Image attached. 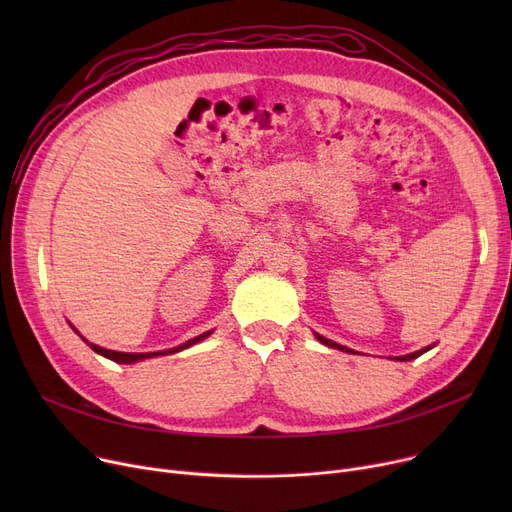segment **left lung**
Segmentation results:
<instances>
[{
	"label": "left lung",
	"instance_id": "1",
	"mask_svg": "<svg viewBox=\"0 0 512 512\" xmlns=\"http://www.w3.org/2000/svg\"><path fill=\"white\" fill-rule=\"evenodd\" d=\"M315 338L321 342V344H326V346H330V348H338V351H342V353H355L353 348H346V346H342V344H338V342H334V340H328V338H324V336H319V334H315ZM436 344H429V346H425V348H421V351H415V353H409V355H405V357H394V361H413V359H417V357H421L423 353H427L429 348H434Z\"/></svg>",
	"mask_w": 512,
	"mask_h": 512
}]
</instances>
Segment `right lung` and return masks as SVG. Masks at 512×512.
Listing matches in <instances>:
<instances>
[{
  "instance_id": "1",
  "label": "right lung",
  "mask_w": 512,
  "mask_h": 512,
  "mask_svg": "<svg viewBox=\"0 0 512 512\" xmlns=\"http://www.w3.org/2000/svg\"><path fill=\"white\" fill-rule=\"evenodd\" d=\"M68 324H70V321H68ZM70 328L78 334V330H76L72 324H70ZM211 334H213V330L203 332V334H199V336H195V338H191V340H186V342H182V344H178V346H174V348H166V351H155V353H120V351H110V348H103V346H99V344L89 342L85 336H80V334H78V336L83 338V342H87V344L91 346V351H95L97 355H101V357H105V359H110V361H114V363H126V365H130V363H139V361H143V359L166 357V355L180 353V351H184V348H188V346H193V344L205 340V338L211 336Z\"/></svg>"
}]
</instances>
